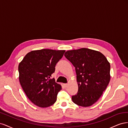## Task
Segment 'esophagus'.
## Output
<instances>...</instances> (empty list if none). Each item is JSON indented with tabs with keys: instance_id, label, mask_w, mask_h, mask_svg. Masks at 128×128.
<instances>
[{
	"instance_id": "esophagus-1",
	"label": "esophagus",
	"mask_w": 128,
	"mask_h": 128,
	"mask_svg": "<svg viewBox=\"0 0 128 128\" xmlns=\"http://www.w3.org/2000/svg\"><path fill=\"white\" fill-rule=\"evenodd\" d=\"M68 84H64V86H65V87H67V86H68Z\"/></svg>"
}]
</instances>
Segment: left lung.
Segmentation results:
<instances>
[{
    "mask_svg": "<svg viewBox=\"0 0 128 128\" xmlns=\"http://www.w3.org/2000/svg\"><path fill=\"white\" fill-rule=\"evenodd\" d=\"M65 57L75 68L78 90L72 102L82 107L92 106L106 90L110 79V66L97 51L82 48L67 51Z\"/></svg>",
    "mask_w": 128,
    "mask_h": 128,
    "instance_id": "left-lung-1",
    "label": "left lung"
}]
</instances>
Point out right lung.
Returning <instances> with one entry per match:
<instances>
[{"instance_id": "right-lung-1", "label": "right lung", "mask_w": 128, "mask_h": 128, "mask_svg": "<svg viewBox=\"0 0 128 128\" xmlns=\"http://www.w3.org/2000/svg\"><path fill=\"white\" fill-rule=\"evenodd\" d=\"M65 50L42 49L27 53L18 64L19 81L27 97L36 106H51L56 100L61 85L50 79Z\"/></svg>"}]
</instances>
